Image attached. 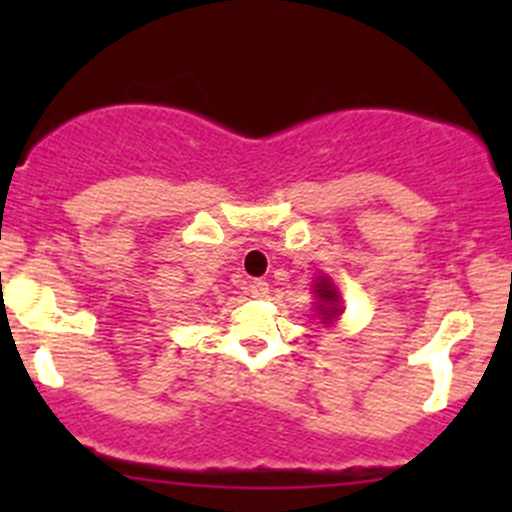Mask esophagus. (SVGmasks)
<instances>
[{
  "label": "esophagus",
  "mask_w": 512,
  "mask_h": 512,
  "mask_svg": "<svg viewBox=\"0 0 512 512\" xmlns=\"http://www.w3.org/2000/svg\"><path fill=\"white\" fill-rule=\"evenodd\" d=\"M247 294H252V297H265L267 294V282L265 280H250L247 282Z\"/></svg>",
  "instance_id": "1"
}]
</instances>
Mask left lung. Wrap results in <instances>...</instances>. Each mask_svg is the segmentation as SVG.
<instances>
[{
  "label": "left lung",
  "instance_id": "left-lung-1",
  "mask_svg": "<svg viewBox=\"0 0 512 512\" xmlns=\"http://www.w3.org/2000/svg\"><path fill=\"white\" fill-rule=\"evenodd\" d=\"M314 297H317V312L322 317V324H329L332 319H337L342 314L339 292L329 277H317V282H314Z\"/></svg>",
  "mask_w": 512,
  "mask_h": 512
}]
</instances>
